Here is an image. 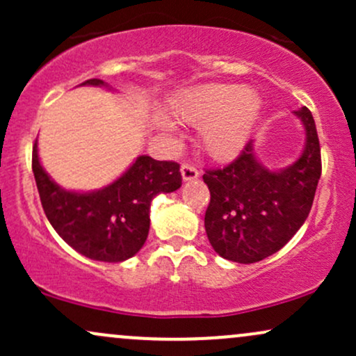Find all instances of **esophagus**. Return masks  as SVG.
<instances>
[{
    "label": "esophagus",
    "mask_w": 356,
    "mask_h": 356,
    "mask_svg": "<svg viewBox=\"0 0 356 356\" xmlns=\"http://www.w3.org/2000/svg\"><path fill=\"white\" fill-rule=\"evenodd\" d=\"M181 174H182V179H184V181H186V182L194 181V179L199 177V170L195 169L194 165H191V164H184V165L181 167Z\"/></svg>",
    "instance_id": "esophagus-1"
}]
</instances>
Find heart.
I'll list each match as a JSON object with an SVG mask.
<instances>
[{
	"mask_svg": "<svg viewBox=\"0 0 356 356\" xmlns=\"http://www.w3.org/2000/svg\"><path fill=\"white\" fill-rule=\"evenodd\" d=\"M177 120L201 125V145L216 161L236 157L254 132L263 99L251 87L234 83H204L177 93L169 104ZM155 127L172 136L174 125L165 117L155 118Z\"/></svg>",
	"mask_w": 356,
	"mask_h": 356,
	"instance_id": "1",
	"label": "heart"
}]
</instances>
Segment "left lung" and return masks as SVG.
Instances as JSON below:
<instances>
[{"mask_svg":"<svg viewBox=\"0 0 356 356\" xmlns=\"http://www.w3.org/2000/svg\"><path fill=\"white\" fill-rule=\"evenodd\" d=\"M295 115L305 127L303 152L284 169H268L249 140L222 169L202 175L211 192L204 226L211 246L224 259L251 264L275 254L305 224L321 175L316 125L308 108Z\"/></svg>","mask_w":356,"mask_h":356,"instance_id":"left-lung-1","label":"left lung"}]
</instances>
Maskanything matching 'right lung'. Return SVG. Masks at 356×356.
<instances>
[{
  "mask_svg": "<svg viewBox=\"0 0 356 356\" xmlns=\"http://www.w3.org/2000/svg\"><path fill=\"white\" fill-rule=\"evenodd\" d=\"M81 85L110 88L100 79ZM33 174L53 229L80 254L105 263H120L136 256L149 236L152 199L182 186L177 162L138 155L117 181L99 191H67L43 169L38 140L33 145Z\"/></svg>",
  "mask_w": 356,
  "mask_h": 356,
  "instance_id": "obj_1",
  "label": "right lung"
}]
</instances>
